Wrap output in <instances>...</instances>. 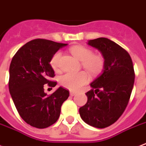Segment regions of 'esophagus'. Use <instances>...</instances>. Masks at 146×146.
<instances>
[{
    "label": "esophagus",
    "mask_w": 146,
    "mask_h": 146,
    "mask_svg": "<svg viewBox=\"0 0 146 146\" xmlns=\"http://www.w3.org/2000/svg\"><path fill=\"white\" fill-rule=\"evenodd\" d=\"M76 94V92H73V91H70V95L71 96H75Z\"/></svg>",
    "instance_id": "esophagus-1"
}]
</instances>
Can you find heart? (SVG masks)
<instances>
[{
    "label": "heart",
    "mask_w": 146,
    "mask_h": 146,
    "mask_svg": "<svg viewBox=\"0 0 146 146\" xmlns=\"http://www.w3.org/2000/svg\"><path fill=\"white\" fill-rule=\"evenodd\" d=\"M70 53L79 60L82 61L81 64L85 70L92 73L96 74L102 70L104 66V59L99 54H93L90 49L83 46H74L70 49ZM60 52H56L50 59V66L54 70L60 68ZM89 76L84 71L78 73H66L60 77V83L63 87L70 90L76 91L87 83Z\"/></svg>",
    "instance_id": "1"
}]
</instances>
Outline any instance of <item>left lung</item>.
Here are the masks:
<instances>
[{
	"instance_id": "1",
	"label": "left lung",
	"mask_w": 146,
	"mask_h": 146,
	"mask_svg": "<svg viewBox=\"0 0 146 146\" xmlns=\"http://www.w3.org/2000/svg\"><path fill=\"white\" fill-rule=\"evenodd\" d=\"M88 45L100 50L104 58L103 73L90 83L87 103L80 115L88 125L103 129L116 122L129 101L135 81L131 56L117 43L105 37L90 40Z\"/></svg>"
}]
</instances>
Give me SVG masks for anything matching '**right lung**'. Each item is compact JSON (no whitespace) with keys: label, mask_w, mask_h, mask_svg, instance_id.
Instances as JSON below:
<instances>
[{"label":"right lung","mask_w":146,"mask_h":146,"mask_svg":"<svg viewBox=\"0 0 146 146\" xmlns=\"http://www.w3.org/2000/svg\"><path fill=\"white\" fill-rule=\"evenodd\" d=\"M66 43L35 39L21 46L10 65L9 91L19 115L31 126L49 127L60 115L61 106L70 93L59 87L51 95L44 93V85L54 87L55 74L50 62L56 52Z\"/></svg>","instance_id":"right-lung-1"}]
</instances>
